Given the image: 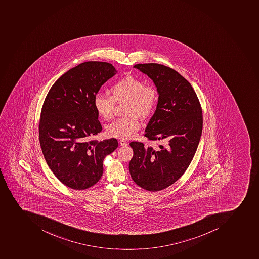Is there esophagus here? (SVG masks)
Segmentation results:
<instances>
[{
    "mask_svg": "<svg viewBox=\"0 0 259 259\" xmlns=\"http://www.w3.org/2000/svg\"><path fill=\"white\" fill-rule=\"evenodd\" d=\"M119 144L120 146H123V147L127 146V142H126V141H124V140H120Z\"/></svg>",
    "mask_w": 259,
    "mask_h": 259,
    "instance_id": "obj_1",
    "label": "esophagus"
}]
</instances>
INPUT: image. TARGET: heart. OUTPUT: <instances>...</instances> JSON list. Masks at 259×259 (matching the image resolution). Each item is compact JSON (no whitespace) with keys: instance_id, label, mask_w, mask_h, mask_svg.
<instances>
[{"instance_id":"1","label":"heart","mask_w":259,"mask_h":259,"mask_svg":"<svg viewBox=\"0 0 259 259\" xmlns=\"http://www.w3.org/2000/svg\"><path fill=\"white\" fill-rule=\"evenodd\" d=\"M112 96L98 93L94 97V106L99 115L104 119L112 118L116 103L126 102L124 113L126 117L118 118L108 125L106 132L109 137L130 139L137 135L141 122L150 117L156 105L157 91L154 85L144 84L137 77L126 76L111 88Z\"/></svg>"}]
</instances>
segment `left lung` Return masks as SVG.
I'll use <instances>...</instances> for the list:
<instances>
[{
  "label": "left lung",
  "instance_id": "1",
  "mask_svg": "<svg viewBox=\"0 0 259 259\" xmlns=\"http://www.w3.org/2000/svg\"><path fill=\"white\" fill-rule=\"evenodd\" d=\"M134 68L147 74L158 92L156 110L144 136L148 141L167 139V143L154 150L131 142L129 171L137 186L155 192L175 183L190 166L203 130L202 108L192 85L170 67L149 63Z\"/></svg>",
  "mask_w": 259,
  "mask_h": 259
}]
</instances>
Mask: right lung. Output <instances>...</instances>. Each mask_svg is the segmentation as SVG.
I'll use <instances>...</instances> for the list:
<instances>
[{
	"mask_svg": "<svg viewBox=\"0 0 259 259\" xmlns=\"http://www.w3.org/2000/svg\"><path fill=\"white\" fill-rule=\"evenodd\" d=\"M115 73L109 63H81L53 84L43 103L38 126L42 154L54 175L69 188L97 184L103 161L118 148L115 138L91 140L102 131L95 96Z\"/></svg>",
	"mask_w": 259,
	"mask_h": 259,
	"instance_id": "add662e5",
	"label": "right lung"
}]
</instances>
